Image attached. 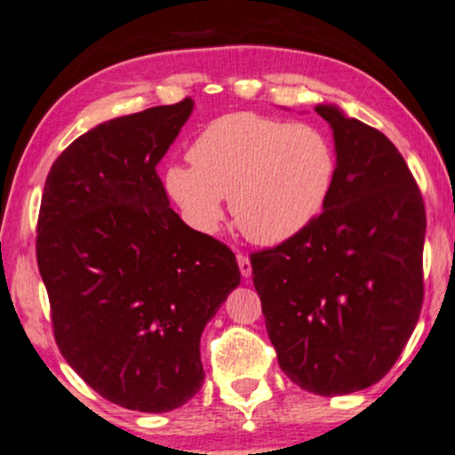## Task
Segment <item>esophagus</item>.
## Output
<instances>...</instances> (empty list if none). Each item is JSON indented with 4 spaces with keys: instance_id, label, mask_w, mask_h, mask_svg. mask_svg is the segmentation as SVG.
<instances>
[{
    "instance_id": "34e87169",
    "label": "esophagus",
    "mask_w": 455,
    "mask_h": 455,
    "mask_svg": "<svg viewBox=\"0 0 455 455\" xmlns=\"http://www.w3.org/2000/svg\"><path fill=\"white\" fill-rule=\"evenodd\" d=\"M238 267H240V274H242V278H251V274H252V265H251V261H249V257L246 255H242V252H238Z\"/></svg>"
}]
</instances>
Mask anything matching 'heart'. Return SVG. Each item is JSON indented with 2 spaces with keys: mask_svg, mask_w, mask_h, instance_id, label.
Listing matches in <instances>:
<instances>
[{
  "mask_svg": "<svg viewBox=\"0 0 455 455\" xmlns=\"http://www.w3.org/2000/svg\"><path fill=\"white\" fill-rule=\"evenodd\" d=\"M192 164H171L164 188L200 232H213L223 196L242 234L278 244L309 226L336 180V150L322 127L255 112H234L209 123L192 141Z\"/></svg>",
  "mask_w": 455,
  "mask_h": 455,
  "instance_id": "obj_1",
  "label": "heart"
}]
</instances>
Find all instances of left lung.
Here are the masks:
<instances>
[{
    "label": "left lung",
    "mask_w": 455,
    "mask_h": 455,
    "mask_svg": "<svg viewBox=\"0 0 455 455\" xmlns=\"http://www.w3.org/2000/svg\"><path fill=\"white\" fill-rule=\"evenodd\" d=\"M336 180L323 211L251 255L278 363L294 385L332 397L379 382L414 332L424 300L427 213L393 141L336 106Z\"/></svg>",
    "instance_id": "1"
}]
</instances>
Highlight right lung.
<instances>
[{"mask_svg":"<svg viewBox=\"0 0 455 455\" xmlns=\"http://www.w3.org/2000/svg\"><path fill=\"white\" fill-rule=\"evenodd\" d=\"M194 102L106 121L47 173L37 265L70 368L104 399L161 414L200 391V334L240 269L229 246L188 228L156 164Z\"/></svg>","mask_w":455,"mask_h":455,"instance_id":"1","label":"right lung"}]
</instances>
